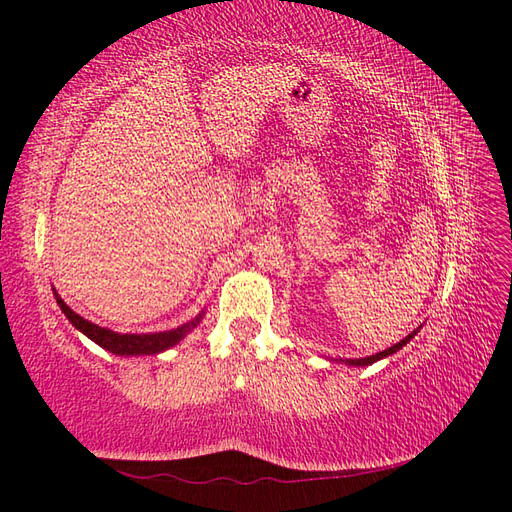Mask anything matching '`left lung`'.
<instances>
[{
  "label": "left lung",
  "instance_id": "8db88e82",
  "mask_svg": "<svg viewBox=\"0 0 512 512\" xmlns=\"http://www.w3.org/2000/svg\"><path fill=\"white\" fill-rule=\"evenodd\" d=\"M416 333H418V329H416V331H412L408 337H404V339H401L399 344H395V346H391V348H386V350H382V352H378V354L365 356V359H352V361H348V363H350V365H359V367H363V365H371V363H376V361L384 359V356H391L393 352H397V350L404 348V346L410 342V339H412Z\"/></svg>",
  "mask_w": 512,
  "mask_h": 512
}]
</instances>
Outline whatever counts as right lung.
I'll return each instance as SVG.
<instances>
[{
  "mask_svg": "<svg viewBox=\"0 0 512 512\" xmlns=\"http://www.w3.org/2000/svg\"><path fill=\"white\" fill-rule=\"evenodd\" d=\"M57 299V305L61 307V312L66 314V318L74 324L76 329H79L81 333H85L89 339H94V342L98 346H102L104 350L113 352V354H158V352H164L168 350L170 346H175L177 342H181L183 335L192 331L196 324L200 322V316L188 324H183V327H177L173 331H164V333H145V335H121V333H115L111 329H102L98 327V324L85 320L83 316H79L76 312H72V309L61 301L59 294H55Z\"/></svg>",
  "mask_w": 512,
  "mask_h": 512,
  "instance_id": "1",
  "label": "right lung"
}]
</instances>
